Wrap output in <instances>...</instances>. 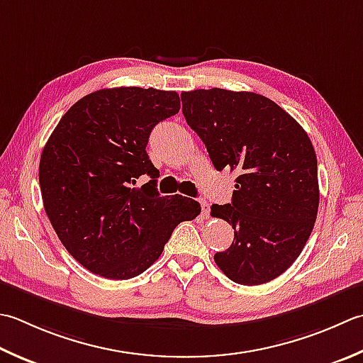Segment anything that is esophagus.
<instances>
[{
    "label": "esophagus",
    "mask_w": 363,
    "mask_h": 363,
    "mask_svg": "<svg viewBox=\"0 0 363 363\" xmlns=\"http://www.w3.org/2000/svg\"><path fill=\"white\" fill-rule=\"evenodd\" d=\"M200 204H201V216L208 218V217H209V212H211L209 203L206 201V200H200Z\"/></svg>",
    "instance_id": "esophagus-1"
}]
</instances>
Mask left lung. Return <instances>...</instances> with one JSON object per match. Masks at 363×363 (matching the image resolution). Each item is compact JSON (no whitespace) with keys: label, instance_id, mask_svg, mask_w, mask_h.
I'll return each instance as SVG.
<instances>
[{"label":"left lung","instance_id":"left-lung-1","mask_svg":"<svg viewBox=\"0 0 363 363\" xmlns=\"http://www.w3.org/2000/svg\"><path fill=\"white\" fill-rule=\"evenodd\" d=\"M181 99L216 169L239 174L231 203L211 208L234 230L216 264L239 285L277 279L299 257L316 222L318 162L307 132L257 92L195 89Z\"/></svg>","mask_w":363,"mask_h":363}]
</instances>
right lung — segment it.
I'll list each match as a JSON object with an SVG mask.
<instances>
[{
	"instance_id": "obj_1",
	"label": "right lung",
	"mask_w": 363,
	"mask_h": 363,
	"mask_svg": "<svg viewBox=\"0 0 363 363\" xmlns=\"http://www.w3.org/2000/svg\"><path fill=\"white\" fill-rule=\"evenodd\" d=\"M181 108L179 94L121 86L84 96L50 135L39 163L42 201L62 245L89 272L127 280L152 266L181 222L201 212L160 196L149 135ZM152 181L132 188L140 175Z\"/></svg>"
}]
</instances>
